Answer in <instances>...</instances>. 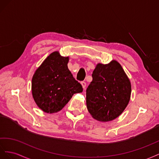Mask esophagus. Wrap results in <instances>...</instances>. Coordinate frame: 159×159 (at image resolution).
Listing matches in <instances>:
<instances>
[{"label":"esophagus","instance_id":"esophagus-1","mask_svg":"<svg viewBox=\"0 0 159 159\" xmlns=\"http://www.w3.org/2000/svg\"><path fill=\"white\" fill-rule=\"evenodd\" d=\"M81 84H82V86H83V88L84 89H85L86 85H87V84H86V83L84 82V81H82V82H81Z\"/></svg>","mask_w":159,"mask_h":159}]
</instances>
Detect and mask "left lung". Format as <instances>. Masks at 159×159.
Here are the masks:
<instances>
[{"instance_id":"1","label":"left lung","mask_w":159,"mask_h":159,"mask_svg":"<svg viewBox=\"0 0 159 159\" xmlns=\"http://www.w3.org/2000/svg\"><path fill=\"white\" fill-rule=\"evenodd\" d=\"M93 80L86 90L87 107L94 119L108 122L124 111L130 101L131 84L116 61L98 63L93 72Z\"/></svg>"}]
</instances>
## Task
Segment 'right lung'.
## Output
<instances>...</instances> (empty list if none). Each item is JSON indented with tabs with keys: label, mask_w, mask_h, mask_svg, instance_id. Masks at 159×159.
Listing matches in <instances>:
<instances>
[{
	"label": "right lung",
	"mask_w": 159,
	"mask_h": 159,
	"mask_svg": "<svg viewBox=\"0 0 159 159\" xmlns=\"http://www.w3.org/2000/svg\"><path fill=\"white\" fill-rule=\"evenodd\" d=\"M69 57L53 52L45 59L32 79V94L37 106L47 113L60 111L72 95L83 87L68 69Z\"/></svg>",
	"instance_id": "right-lung-1"
}]
</instances>
